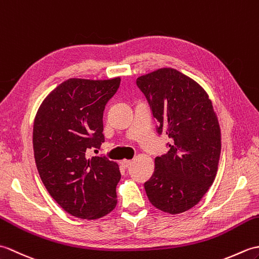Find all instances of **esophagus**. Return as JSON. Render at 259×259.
Returning a JSON list of instances; mask_svg holds the SVG:
<instances>
[{"mask_svg": "<svg viewBox=\"0 0 259 259\" xmlns=\"http://www.w3.org/2000/svg\"><path fill=\"white\" fill-rule=\"evenodd\" d=\"M131 162H133V161L128 160V159H123V160H121V164H122L124 168H128L131 164Z\"/></svg>", "mask_w": 259, "mask_h": 259, "instance_id": "obj_1", "label": "esophagus"}]
</instances>
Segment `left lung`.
<instances>
[{"instance_id":"obj_1","label":"left lung","mask_w":259,"mask_h":259,"mask_svg":"<svg viewBox=\"0 0 259 259\" xmlns=\"http://www.w3.org/2000/svg\"><path fill=\"white\" fill-rule=\"evenodd\" d=\"M137 85L149 103L157 133L171 139L145 183L148 199L161 211L184 212L200 201L216 177L222 150L217 115L207 92L175 69L141 75Z\"/></svg>"}]
</instances>
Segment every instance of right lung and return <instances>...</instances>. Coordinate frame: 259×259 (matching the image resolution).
I'll list each match as a JSON object with an SVG mask.
<instances>
[{"instance_id":"1","label":"right lung","mask_w":259,"mask_h":259,"mask_svg":"<svg viewBox=\"0 0 259 259\" xmlns=\"http://www.w3.org/2000/svg\"><path fill=\"white\" fill-rule=\"evenodd\" d=\"M120 81L69 79L36 112L33 150L38 175L53 199L74 217L98 219L117 206L118 163L85 152L104 142L103 111Z\"/></svg>"}]
</instances>
